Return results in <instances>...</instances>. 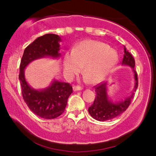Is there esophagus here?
Segmentation results:
<instances>
[{
  "mask_svg": "<svg viewBox=\"0 0 156 156\" xmlns=\"http://www.w3.org/2000/svg\"><path fill=\"white\" fill-rule=\"evenodd\" d=\"M73 89H74V91H79V90H82L83 88L80 86H74L73 87Z\"/></svg>",
  "mask_w": 156,
  "mask_h": 156,
  "instance_id": "34e87169",
  "label": "esophagus"
}]
</instances>
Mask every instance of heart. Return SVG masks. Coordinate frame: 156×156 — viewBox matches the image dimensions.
Returning a JSON list of instances; mask_svg holds the SVG:
<instances>
[{
	"label": "heart",
	"mask_w": 156,
	"mask_h": 156,
	"mask_svg": "<svg viewBox=\"0 0 156 156\" xmlns=\"http://www.w3.org/2000/svg\"><path fill=\"white\" fill-rule=\"evenodd\" d=\"M118 60V53L107 44L96 40H84L76 44L72 52L65 54L64 73L68 79H72L84 66V73L90 82L97 83L105 78Z\"/></svg>",
	"instance_id": "b5f03b06"
}]
</instances>
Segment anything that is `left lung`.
Masks as SVG:
<instances>
[{"instance_id": "obj_1", "label": "left lung", "mask_w": 156, "mask_h": 156, "mask_svg": "<svg viewBox=\"0 0 156 156\" xmlns=\"http://www.w3.org/2000/svg\"><path fill=\"white\" fill-rule=\"evenodd\" d=\"M124 55H123V61L121 64L125 65H129L133 69L134 76L136 80V85L134 91L138 88V74L135 70V59L126 50L125 46ZM96 97L94 101L90 107H89V113L91 117L96 120L99 121H105L116 118V116L122 114L127 109L130 104L131 103L132 99H133L134 93L131 96L127 97L124 101L118 102L116 104H113L108 99L107 94H106V88L105 83H99L95 86Z\"/></svg>"}]
</instances>
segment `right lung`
Returning a JSON list of instances; mask_svg holds the SVG:
<instances>
[{
  "label": "right lung",
  "mask_w": 156,
  "mask_h": 156,
  "mask_svg": "<svg viewBox=\"0 0 156 156\" xmlns=\"http://www.w3.org/2000/svg\"><path fill=\"white\" fill-rule=\"evenodd\" d=\"M60 40V37L55 34L40 36L25 49L21 59L19 80L23 98L30 109L42 119H56L63 114L68 98L73 91L72 87L69 83L55 80L51 86L44 90H35L25 81L24 69L34 59L44 56L59 57Z\"/></svg>",
  "instance_id": "1"
}]
</instances>
